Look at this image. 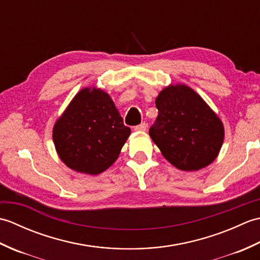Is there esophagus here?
<instances>
[{
    "label": "esophagus",
    "mask_w": 260,
    "mask_h": 260,
    "mask_svg": "<svg viewBox=\"0 0 260 260\" xmlns=\"http://www.w3.org/2000/svg\"><path fill=\"white\" fill-rule=\"evenodd\" d=\"M146 124L145 123H142V124H140V125H137V126H135L134 127V131H136V132H145L146 131Z\"/></svg>",
    "instance_id": "1"
}]
</instances>
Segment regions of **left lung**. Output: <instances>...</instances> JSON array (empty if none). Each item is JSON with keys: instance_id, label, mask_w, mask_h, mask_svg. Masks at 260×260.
<instances>
[{"instance_id": "8db88e82", "label": "left lung", "mask_w": 260, "mask_h": 260, "mask_svg": "<svg viewBox=\"0 0 260 260\" xmlns=\"http://www.w3.org/2000/svg\"><path fill=\"white\" fill-rule=\"evenodd\" d=\"M155 105L158 115L150 136L171 164L182 171H198L217 158L223 124L192 88L165 87Z\"/></svg>"}]
</instances>
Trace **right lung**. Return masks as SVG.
Returning <instances> with one entry per match:
<instances>
[{"label":"right lung","instance_id":"right-lung-1","mask_svg":"<svg viewBox=\"0 0 260 260\" xmlns=\"http://www.w3.org/2000/svg\"><path fill=\"white\" fill-rule=\"evenodd\" d=\"M131 134L107 92L84 88L53 126L59 157L76 172L96 175L117 159Z\"/></svg>","mask_w":260,"mask_h":260}]
</instances>
